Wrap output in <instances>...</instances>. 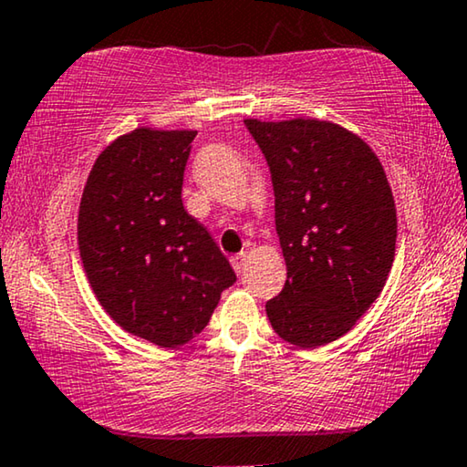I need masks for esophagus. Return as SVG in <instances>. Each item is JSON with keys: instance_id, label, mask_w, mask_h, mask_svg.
I'll use <instances>...</instances> for the list:
<instances>
[{"instance_id": "esophagus-1", "label": "esophagus", "mask_w": 467, "mask_h": 467, "mask_svg": "<svg viewBox=\"0 0 467 467\" xmlns=\"http://www.w3.org/2000/svg\"><path fill=\"white\" fill-rule=\"evenodd\" d=\"M231 265H233V268H234V273H236V275H241L243 271H245V265H247V254H245V252H241V254L233 255V258H231Z\"/></svg>"}]
</instances>
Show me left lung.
<instances>
[{"label":"left lung","mask_w":467,"mask_h":467,"mask_svg":"<svg viewBox=\"0 0 467 467\" xmlns=\"http://www.w3.org/2000/svg\"><path fill=\"white\" fill-rule=\"evenodd\" d=\"M245 127L265 154L287 279L266 302L273 330L313 349L351 330L385 287L396 205L368 143L338 124L294 118Z\"/></svg>","instance_id":"8db88e82"}]
</instances>
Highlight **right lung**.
Wrapping results in <instances>:
<instances>
[{
	"label": "right lung",
	"instance_id": "add662e5",
	"mask_svg": "<svg viewBox=\"0 0 467 467\" xmlns=\"http://www.w3.org/2000/svg\"><path fill=\"white\" fill-rule=\"evenodd\" d=\"M196 130L135 129L95 161L78 245L97 300L124 330L180 347L209 324L236 281L226 255L182 202Z\"/></svg>",
	"mask_w": 467,
	"mask_h": 467
}]
</instances>
